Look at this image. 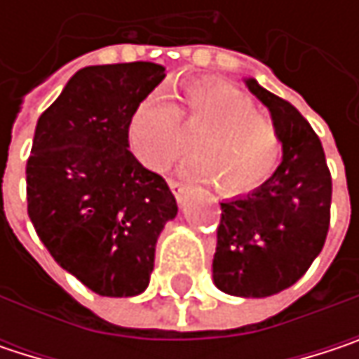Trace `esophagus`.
Returning <instances> with one entry per match:
<instances>
[{
	"label": "esophagus",
	"mask_w": 359,
	"mask_h": 359,
	"mask_svg": "<svg viewBox=\"0 0 359 359\" xmlns=\"http://www.w3.org/2000/svg\"><path fill=\"white\" fill-rule=\"evenodd\" d=\"M170 189H172V193H175V197L182 201V197L187 195V191H189V187L184 184V182H179V180H170Z\"/></svg>",
	"instance_id": "34e87169"
}]
</instances>
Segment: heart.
Returning <instances> with one entry per match:
<instances>
[{
    "label": "heart",
    "instance_id": "1",
    "mask_svg": "<svg viewBox=\"0 0 359 359\" xmlns=\"http://www.w3.org/2000/svg\"><path fill=\"white\" fill-rule=\"evenodd\" d=\"M185 126L199 135V154L182 164L191 177L216 182L239 195L268 179L280 158V135L270 118L255 111L248 93L222 81H193L184 89ZM128 145L151 170H166L191 147L180 109L166 91L156 89L133 109L126 124Z\"/></svg>",
    "mask_w": 359,
    "mask_h": 359
}]
</instances>
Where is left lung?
Instances as JSON below:
<instances>
[{"label":"left lung","instance_id":"1","mask_svg":"<svg viewBox=\"0 0 359 359\" xmlns=\"http://www.w3.org/2000/svg\"><path fill=\"white\" fill-rule=\"evenodd\" d=\"M245 85L270 111L283 160L257 189L220 203L212 276L229 295L268 297L295 285L323 251L332 180L310 122L255 79Z\"/></svg>","mask_w":359,"mask_h":359}]
</instances>
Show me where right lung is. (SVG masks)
<instances>
[{"instance_id": "add662e5", "label": "right lung", "mask_w": 359, "mask_h": 359, "mask_svg": "<svg viewBox=\"0 0 359 359\" xmlns=\"http://www.w3.org/2000/svg\"><path fill=\"white\" fill-rule=\"evenodd\" d=\"M164 70L154 62L81 68L36 120L29 218L51 257L104 297L147 289L158 237L179 212L166 180L128 151L126 135Z\"/></svg>"}]
</instances>
